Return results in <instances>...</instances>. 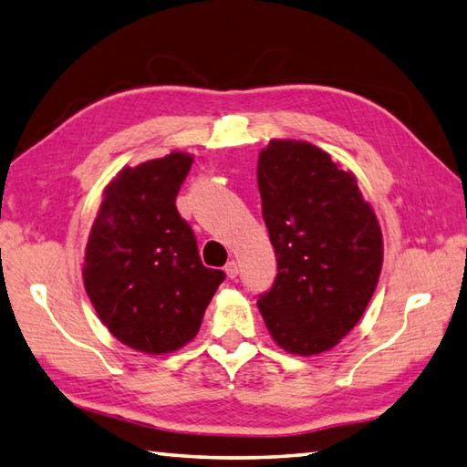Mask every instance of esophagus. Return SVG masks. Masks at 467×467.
<instances>
[{
	"mask_svg": "<svg viewBox=\"0 0 467 467\" xmlns=\"http://www.w3.org/2000/svg\"><path fill=\"white\" fill-rule=\"evenodd\" d=\"M225 274H227V278H232V280L237 278V274H240V265H237L235 260H230L225 264Z\"/></svg>",
	"mask_w": 467,
	"mask_h": 467,
	"instance_id": "34e87169",
	"label": "esophagus"
}]
</instances>
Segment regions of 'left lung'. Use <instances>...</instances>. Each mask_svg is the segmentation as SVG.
Listing matches in <instances>:
<instances>
[{"mask_svg": "<svg viewBox=\"0 0 467 467\" xmlns=\"http://www.w3.org/2000/svg\"><path fill=\"white\" fill-rule=\"evenodd\" d=\"M262 213L278 260L258 308L275 345L312 357L363 317L383 268V234L357 177L317 145L272 139L260 150Z\"/></svg>", "mask_w": 467, "mask_h": 467, "instance_id": "left-lung-1", "label": "left lung"}]
</instances>
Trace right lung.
Instances as JSON below:
<instances>
[{"label":"right lung","instance_id":"add662e5","mask_svg":"<svg viewBox=\"0 0 467 467\" xmlns=\"http://www.w3.org/2000/svg\"><path fill=\"white\" fill-rule=\"evenodd\" d=\"M193 155L173 150L119 171L84 252V288L102 325L122 345L165 355L192 342L223 282L205 268L175 197Z\"/></svg>","mask_w":467,"mask_h":467}]
</instances>
